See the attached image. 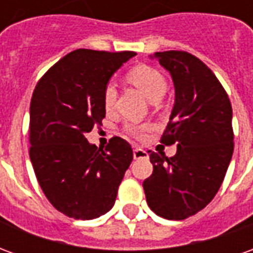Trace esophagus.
Instances as JSON below:
<instances>
[{
	"label": "esophagus",
	"instance_id": "esophagus-1",
	"mask_svg": "<svg viewBox=\"0 0 253 253\" xmlns=\"http://www.w3.org/2000/svg\"><path fill=\"white\" fill-rule=\"evenodd\" d=\"M132 154H134V159H135V160L148 159V157H149V154L146 153V150H143V149H141V148L134 149V152H132Z\"/></svg>",
	"mask_w": 253,
	"mask_h": 253
}]
</instances>
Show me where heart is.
<instances>
[{
	"label": "heart",
	"instance_id": "obj_1",
	"mask_svg": "<svg viewBox=\"0 0 253 253\" xmlns=\"http://www.w3.org/2000/svg\"><path fill=\"white\" fill-rule=\"evenodd\" d=\"M127 78L131 84H134L141 92H142L150 101H159L164 93L167 92V80L163 76V73H160L157 69L154 67L146 66V65H141L131 69ZM116 100V89L114 85H108L104 90L103 94V103L107 111H111L115 105ZM127 131L131 135L137 138L143 137V131L145 128L139 126H128Z\"/></svg>",
	"mask_w": 253,
	"mask_h": 253
}]
</instances>
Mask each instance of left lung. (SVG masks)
I'll use <instances>...</instances> for the list:
<instances>
[{
    "label": "left lung",
    "instance_id": "left-lung-1",
    "mask_svg": "<svg viewBox=\"0 0 253 253\" xmlns=\"http://www.w3.org/2000/svg\"><path fill=\"white\" fill-rule=\"evenodd\" d=\"M175 86V104L161 142H177L173 157L149 150L153 173L143 181L149 207L186 219L211 202L233 154L232 105L209 67L186 51L154 52Z\"/></svg>",
    "mask_w": 253,
    "mask_h": 253
}]
</instances>
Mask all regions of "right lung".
Segmentation results:
<instances>
[{
	"label": "right lung",
	"mask_w": 253,
	"mask_h": 253,
	"mask_svg": "<svg viewBox=\"0 0 253 253\" xmlns=\"http://www.w3.org/2000/svg\"><path fill=\"white\" fill-rule=\"evenodd\" d=\"M134 55L80 48L58 61L34 90L31 163L47 199L67 217L93 219L110 211L131 164L132 149L123 138H111L103 150L85 134L101 125L105 88Z\"/></svg>",
	"instance_id": "right-lung-1"
}]
</instances>
